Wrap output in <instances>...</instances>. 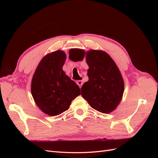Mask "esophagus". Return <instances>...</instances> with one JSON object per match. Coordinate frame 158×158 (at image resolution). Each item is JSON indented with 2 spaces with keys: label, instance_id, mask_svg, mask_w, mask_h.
Returning <instances> with one entry per match:
<instances>
[{
  "label": "esophagus",
  "instance_id": "1",
  "mask_svg": "<svg viewBox=\"0 0 158 158\" xmlns=\"http://www.w3.org/2000/svg\"><path fill=\"white\" fill-rule=\"evenodd\" d=\"M76 83H77L78 86L81 88V87H82V85L83 84V81L82 80H78V81H76Z\"/></svg>",
  "mask_w": 158,
  "mask_h": 158
}]
</instances>
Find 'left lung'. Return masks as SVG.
<instances>
[{
  "mask_svg": "<svg viewBox=\"0 0 158 158\" xmlns=\"http://www.w3.org/2000/svg\"><path fill=\"white\" fill-rule=\"evenodd\" d=\"M77 52L80 60L85 52L81 49H71L70 54ZM89 66V80L82 88V96L96 111L109 113L120 103L124 92V81L116 64L107 53L102 51L91 50L86 53Z\"/></svg>",
  "mask_w": 158,
  "mask_h": 158,
  "instance_id": "obj_1",
  "label": "left lung"
}]
</instances>
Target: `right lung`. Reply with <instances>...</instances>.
<instances>
[{
    "label": "right lung",
    "mask_w": 158,
    "mask_h": 158,
    "mask_svg": "<svg viewBox=\"0 0 158 158\" xmlns=\"http://www.w3.org/2000/svg\"><path fill=\"white\" fill-rule=\"evenodd\" d=\"M63 51H56L42 59L33 74L31 94L43 112L56 116L69 109L80 89L62 69L66 60Z\"/></svg>",
    "instance_id": "obj_1"
}]
</instances>
